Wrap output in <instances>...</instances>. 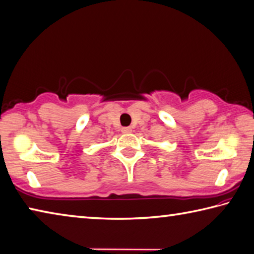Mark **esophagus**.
I'll list each match as a JSON object with an SVG mask.
<instances>
[{
	"mask_svg": "<svg viewBox=\"0 0 254 254\" xmlns=\"http://www.w3.org/2000/svg\"><path fill=\"white\" fill-rule=\"evenodd\" d=\"M121 131H122V133H126V134H127V133L132 132V128L130 127H122Z\"/></svg>",
	"mask_w": 254,
	"mask_h": 254,
	"instance_id": "esophagus-1",
	"label": "esophagus"
}]
</instances>
